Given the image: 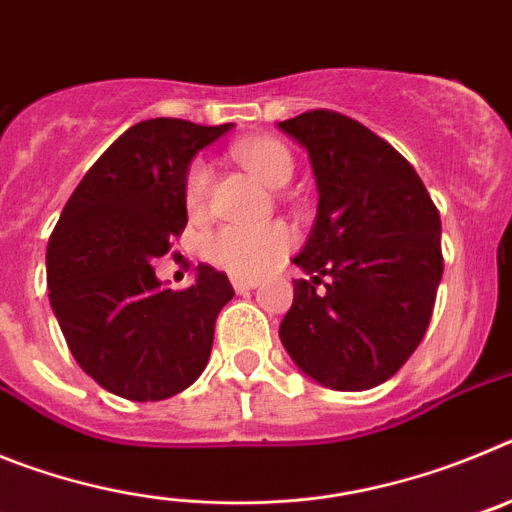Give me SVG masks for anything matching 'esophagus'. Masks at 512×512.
<instances>
[{"label":"esophagus","instance_id":"1","mask_svg":"<svg viewBox=\"0 0 512 512\" xmlns=\"http://www.w3.org/2000/svg\"><path fill=\"white\" fill-rule=\"evenodd\" d=\"M259 279H246V277H235L233 279V287L235 292H248V289H256L259 287Z\"/></svg>","mask_w":512,"mask_h":512}]
</instances>
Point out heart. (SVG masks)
Instances as JSON below:
<instances>
[{"mask_svg": "<svg viewBox=\"0 0 512 512\" xmlns=\"http://www.w3.org/2000/svg\"><path fill=\"white\" fill-rule=\"evenodd\" d=\"M238 164L246 166L269 189L287 187L295 174V158L284 143L274 138L238 140L230 148ZM212 171L207 161H192L184 176V202L189 210H202L210 192ZM292 233L282 223L269 225H223L207 238V256L212 264L233 277H261L264 271L287 256Z\"/></svg>", "mask_w": 512, "mask_h": 512, "instance_id": "b5f03b06", "label": "heart"}]
</instances>
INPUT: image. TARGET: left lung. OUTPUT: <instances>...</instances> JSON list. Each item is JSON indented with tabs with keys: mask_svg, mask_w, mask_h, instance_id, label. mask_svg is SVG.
I'll list each match as a JSON object with an SVG mask.
<instances>
[{
	"mask_svg": "<svg viewBox=\"0 0 512 512\" xmlns=\"http://www.w3.org/2000/svg\"><path fill=\"white\" fill-rule=\"evenodd\" d=\"M310 156L318 217L292 264L295 300L279 338L302 374L372 390L410 359L443 274L441 217L413 166L361 122L312 110L279 122ZM325 276L323 293L314 287Z\"/></svg>",
	"mask_w": 512,
	"mask_h": 512,
	"instance_id": "1",
	"label": "left lung"
}]
</instances>
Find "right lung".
<instances>
[{
  "label": "right lung",
  "mask_w": 512,
  "mask_h": 512,
  "mask_svg": "<svg viewBox=\"0 0 512 512\" xmlns=\"http://www.w3.org/2000/svg\"><path fill=\"white\" fill-rule=\"evenodd\" d=\"M233 125L156 117L120 135L84 174L48 241L51 307L76 364L107 392L156 402L205 372L217 312L233 300L223 271L200 264L174 292L151 261L187 225L192 158Z\"/></svg>",
  "instance_id": "obj_1"
}]
</instances>
